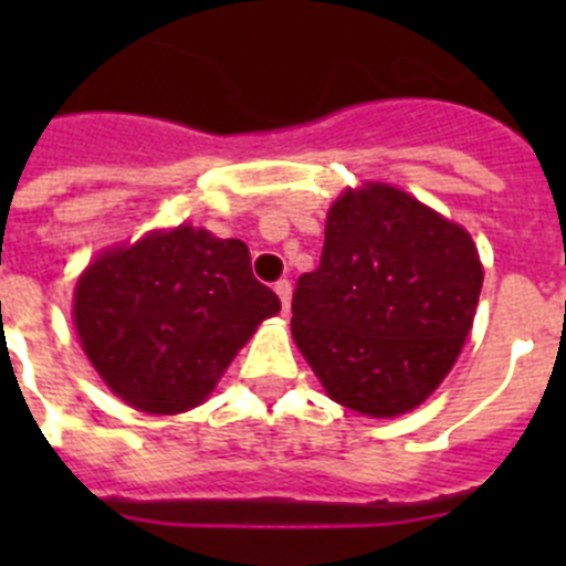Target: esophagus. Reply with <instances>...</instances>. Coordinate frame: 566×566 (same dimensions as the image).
Returning a JSON list of instances; mask_svg holds the SVG:
<instances>
[{"label": "esophagus", "mask_w": 566, "mask_h": 566, "mask_svg": "<svg viewBox=\"0 0 566 566\" xmlns=\"http://www.w3.org/2000/svg\"><path fill=\"white\" fill-rule=\"evenodd\" d=\"M274 294L280 297L283 314H289V306H292V283H289V280H277V283H274Z\"/></svg>", "instance_id": "esophagus-1"}]
</instances>
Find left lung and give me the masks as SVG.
<instances>
[{
	"instance_id": "left-lung-1",
	"label": "left lung",
	"mask_w": 566,
	"mask_h": 566,
	"mask_svg": "<svg viewBox=\"0 0 566 566\" xmlns=\"http://www.w3.org/2000/svg\"><path fill=\"white\" fill-rule=\"evenodd\" d=\"M482 280L468 229L394 184L345 187L328 207L319 266L297 280L292 337L328 399L402 417L451 374Z\"/></svg>"
}]
</instances>
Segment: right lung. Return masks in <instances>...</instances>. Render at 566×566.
<instances>
[{
	"label": "right lung",
	"mask_w": 566,
	"mask_h": 566,
	"mask_svg": "<svg viewBox=\"0 0 566 566\" xmlns=\"http://www.w3.org/2000/svg\"><path fill=\"white\" fill-rule=\"evenodd\" d=\"M280 312L243 240L181 223L102 249L73 289V326L102 382L153 417L209 399L263 319Z\"/></svg>",
	"instance_id": "add662e5"
}]
</instances>
